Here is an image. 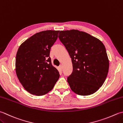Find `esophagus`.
Here are the masks:
<instances>
[{
	"mask_svg": "<svg viewBox=\"0 0 123 123\" xmlns=\"http://www.w3.org/2000/svg\"><path fill=\"white\" fill-rule=\"evenodd\" d=\"M59 68H60V70L62 71V69H63V67H62V65H60V66H59Z\"/></svg>",
	"mask_w": 123,
	"mask_h": 123,
	"instance_id": "34e87169",
	"label": "esophagus"
}]
</instances>
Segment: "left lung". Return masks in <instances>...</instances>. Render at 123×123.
Instances as JSON below:
<instances>
[{
  "instance_id": "1",
  "label": "left lung",
  "mask_w": 123,
  "mask_h": 123,
  "mask_svg": "<svg viewBox=\"0 0 123 123\" xmlns=\"http://www.w3.org/2000/svg\"><path fill=\"white\" fill-rule=\"evenodd\" d=\"M59 35L73 63V73L67 78L71 90L80 95L94 93L104 83L109 71L105 45L98 38L78 30L61 31Z\"/></svg>"
}]
</instances>
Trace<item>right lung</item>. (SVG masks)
Returning a JSON list of instances; mask_svg holds the SVG:
<instances>
[{
	"label": "right lung",
	"mask_w": 123,
	"mask_h": 123,
	"mask_svg": "<svg viewBox=\"0 0 123 123\" xmlns=\"http://www.w3.org/2000/svg\"><path fill=\"white\" fill-rule=\"evenodd\" d=\"M60 31L46 30L35 33L20 46L15 60V71L25 90L40 96L53 88L60 77L49 57L50 47Z\"/></svg>",
	"instance_id": "right-lung-1"
}]
</instances>
